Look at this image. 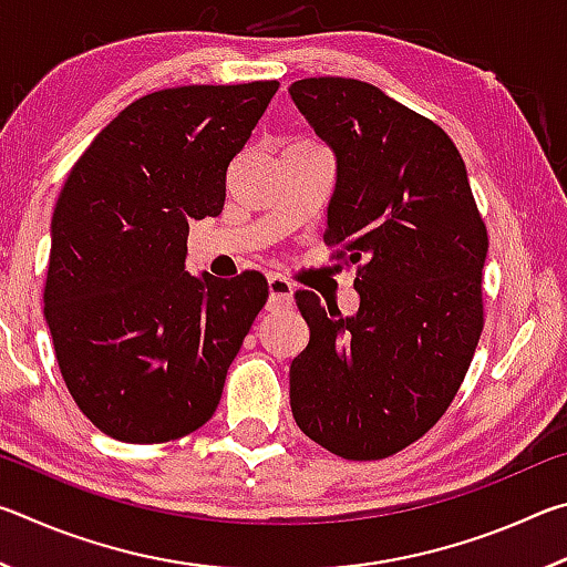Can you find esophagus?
Segmentation results:
<instances>
[{
	"mask_svg": "<svg viewBox=\"0 0 567 567\" xmlns=\"http://www.w3.org/2000/svg\"><path fill=\"white\" fill-rule=\"evenodd\" d=\"M267 292H270V297H267L270 307H285V305L292 302L295 287H292L290 280H287V277L270 275V277H267Z\"/></svg>",
	"mask_w": 567,
	"mask_h": 567,
	"instance_id": "34e87169",
	"label": "esophagus"
}]
</instances>
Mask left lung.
I'll return each instance as SVG.
<instances>
[{"mask_svg":"<svg viewBox=\"0 0 567 567\" xmlns=\"http://www.w3.org/2000/svg\"><path fill=\"white\" fill-rule=\"evenodd\" d=\"M290 97L332 150L324 243L358 265V312L297 292V427L344 460L415 443L457 395L483 332L487 233L453 140L368 82L310 76Z\"/></svg>","mask_w":567,"mask_h":567,"instance_id":"8db88e82","label":"left lung"}]
</instances>
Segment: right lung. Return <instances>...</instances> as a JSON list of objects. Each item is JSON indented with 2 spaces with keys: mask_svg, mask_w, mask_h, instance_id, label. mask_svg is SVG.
<instances>
[{
  "mask_svg": "<svg viewBox=\"0 0 567 567\" xmlns=\"http://www.w3.org/2000/svg\"><path fill=\"white\" fill-rule=\"evenodd\" d=\"M277 87L145 94L94 137L64 182L44 318L66 390L104 435L167 443L215 415L267 280L189 275V219L223 213L229 162Z\"/></svg>",
  "mask_w": 567,
  "mask_h": 567,
  "instance_id": "add662e5",
  "label": "right lung"
}]
</instances>
